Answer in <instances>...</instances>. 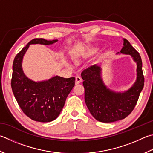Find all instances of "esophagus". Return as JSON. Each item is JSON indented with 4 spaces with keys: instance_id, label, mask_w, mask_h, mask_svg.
I'll return each mask as SVG.
<instances>
[{
    "instance_id": "34e87169",
    "label": "esophagus",
    "mask_w": 153,
    "mask_h": 153,
    "mask_svg": "<svg viewBox=\"0 0 153 153\" xmlns=\"http://www.w3.org/2000/svg\"><path fill=\"white\" fill-rule=\"evenodd\" d=\"M82 82V79L81 77H79V76H77L76 77V84H79Z\"/></svg>"
}]
</instances>
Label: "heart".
<instances>
[{
  "label": "heart",
  "instance_id": "obj_1",
  "mask_svg": "<svg viewBox=\"0 0 153 153\" xmlns=\"http://www.w3.org/2000/svg\"><path fill=\"white\" fill-rule=\"evenodd\" d=\"M96 50H97V49H91V51H90V53H94V52H95V51H96ZM75 57H76V59H77V58H78V57H77V56Z\"/></svg>",
  "mask_w": 153,
  "mask_h": 153
}]
</instances>
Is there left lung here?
Segmentation results:
<instances>
[{
  "label": "left lung",
  "instance_id": "obj_1",
  "mask_svg": "<svg viewBox=\"0 0 153 153\" xmlns=\"http://www.w3.org/2000/svg\"><path fill=\"white\" fill-rule=\"evenodd\" d=\"M123 41L124 46L117 54L130 55L137 65V79L128 90L121 92L108 88L102 78V68L96 64L84 69L81 74L84 80L85 104L94 118L102 123H112L128 116L137 104L144 87L140 55L128 41L123 39Z\"/></svg>",
  "mask_w": 153,
  "mask_h": 153
}]
</instances>
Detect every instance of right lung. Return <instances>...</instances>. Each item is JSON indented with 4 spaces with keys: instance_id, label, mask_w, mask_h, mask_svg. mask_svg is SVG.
I'll use <instances>...</instances> for the list:
<instances>
[{
    "instance_id": "right-lung-1",
    "label": "right lung",
    "mask_w": 153,
    "mask_h": 153,
    "mask_svg": "<svg viewBox=\"0 0 153 153\" xmlns=\"http://www.w3.org/2000/svg\"><path fill=\"white\" fill-rule=\"evenodd\" d=\"M57 41L34 39L16 55L13 64L11 88L16 100L28 117L41 123H49L58 117L76 79L55 76L44 81H33L25 74L22 62L30 45H52Z\"/></svg>"
}]
</instances>
